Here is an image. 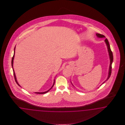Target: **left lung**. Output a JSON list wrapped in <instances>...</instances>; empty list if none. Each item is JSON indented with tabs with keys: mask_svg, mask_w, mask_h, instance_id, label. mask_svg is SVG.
<instances>
[{
	"mask_svg": "<svg viewBox=\"0 0 125 125\" xmlns=\"http://www.w3.org/2000/svg\"><path fill=\"white\" fill-rule=\"evenodd\" d=\"M96 36L97 37L100 38H105V36L103 35L102 34H99V33H96ZM104 41L106 43V45L107 46V48H108V52H109V56H110V67H109V74H108V78L107 79H106V81H107L109 79V78L110 77V76L111 75V69H112V62H113V53L111 51V49H110V44H109V41L108 40V39L106 38L105 40H104ZM105 82H104L103 83H104Z\"/></svg>",
	"mask_w": 125,
	"mask_h": 125,
	"instance_id": "left-lung-1",
	"label": "left lung"
}]
</instances>
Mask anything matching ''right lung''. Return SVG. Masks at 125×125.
Listing matches in <instances>:
<instances>
[{"instance_id": "1", "label": "right lung", "mask_w": 125, "mask_h": 125, "mask_svg": "<svg viewBox=\"0 0 125 125\" xmlns=\"http://www.w3.org/2000/svg\"><path fill=\"white\" fill-rule=\"evenodd\" d=\"M15 49H14V55H13V56L12 57V61H11V65H12V68H13V73H14V77H15V82L16 83L18 84V85L19 86H20V85H19V83H18V82H17V80H16V76H15V72H14V69H13V60H14V56H15ZM55 81V80H54V82H53V86H52V87H51L50 89H49V90H48V91H46V92H41V93H38V92H36V93H36V94H45V93H47V92H48L53 87V85H54V81ZM21 87V86H20Z\"/></svg>"}]
</instances>
